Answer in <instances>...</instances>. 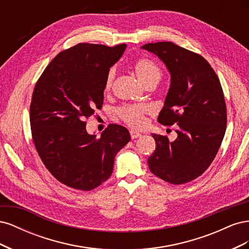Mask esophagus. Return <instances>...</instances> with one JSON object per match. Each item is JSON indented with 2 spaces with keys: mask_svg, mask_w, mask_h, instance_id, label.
<instances>
[{
  "mask_svg": "<svg viewBox=\"0 0 249 249\" xmlns=\"http://www.w3.org/2000/svg\"><path fill=\"white\" fill-rule=\"evenodd\" d=\"M130 134H131L132 139H136V138L141 137V133H139V132H137V131H135V130H131V131H130Z\"/></svg>",
  "mask_w": 249,
  "mask_h": 249,
  "instance_id": "obj_1",
  "label": "esophagus"
}]
</instances>
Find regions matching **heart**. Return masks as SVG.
Returning a JSON list of instances; mask_svg holds the SVG:
<instances>
[{
    "label": "heart",
    "mask_w": 249,
    "mask_h": 249,
    "mask_svg": "<svg viewBox=\"0 0 249 249\" xmlns=\"http://www.w3.org/2000/svg\"><path fill=\"white\" fill-rule=\"evenodd\" d=\"M134 71L136 73L138 79L146 84L149 81L154 79H160L161 71L158 65L153 62L152 60L146 58H140L136 60L134 63ZM115 70L111 69L108 72L106 78V88H111L113 81L115 78ZM149 112V108L143 105H138V106H125L118 110V114L124 122L134 127H141L145 124V115Z\"/></svg>",
    "instance_id": "heart-1"
}]
</instances>
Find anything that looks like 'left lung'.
<instances>
[{"mask_svg":"<svg viewBox=\"0 0 249 249\" xmlns=\"http://www.w3.org/2000/svg\"><path fill=\"white\" fill-rule=\"evenodd\" d=\"M141 49L156 55L170 73L158 122L178 125L175 141L153 134L156 149L148 167L167 183H188L208 169L224 137L227 107L221 84L205 58L175 43H147Z\"/></svg>","mask_w":249,"mask_h":249,"instance_id":"8db88e82","label":"left lung"}]
</instances>
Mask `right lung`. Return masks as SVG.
I'll return each mask as SVG.
<instances>
[{"mask_svg": "<svg viewBox=\"0 0 249 249\" xmlns=\"http://www.w3.org/2000/svg\"><path fill=\"white\" fill-rule=\"evenodd\" d=\"M125 48L79 43L53 59L35 85L30 124L36 150L52 175L73 189L89 191L107 180L131 139L118 124L97 138L85 123L102 108L109 70Z\"/></svg>", "mask_w": 249, "mask_h": 249, "instance_id": "obj_1", "label": "right lung"}]
</instances>
